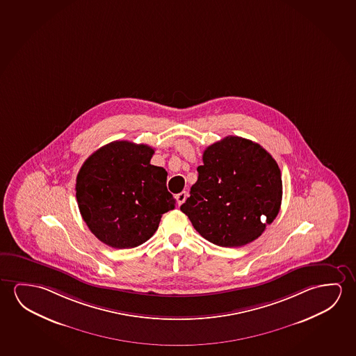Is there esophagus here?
Instances as JSON below:
<instances>
[{"instance_id": "1", "label": "esophagus", "mask_w": 356, "mask_h": 356, "mask_svg": "<svg viewBox=\"0 0 356 356\" xmlns=\"http://www.w3.org/2000/svg\"><path fill=\"white\" fill-rule=\"evenodd\" d=\"M187 198V192L186 191H182L179 193V195H176V200H177V204L179 206H181L182 203L185 202L186 201Z\"/></svg>"}]
</instances>
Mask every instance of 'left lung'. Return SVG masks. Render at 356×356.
Masks as SVG:
<instances>
[{"instance_id":"1","label":"left lung","mask_w":356,"mask_h":356,"mask_svg":"<svg viewBox=\"0 0 356 356\" xmlns=\"http://www.w3.org/2000/svg\"><path fill=\"white\" fill-rule=\"evenodd\" d=\"M202 159L197 182L181 211L216 245L234 248L255 241L279 214V165L257 143L234 136L209 145Z\"/></svg>"}]
</instances>
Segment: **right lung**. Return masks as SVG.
<instances>
[{
  "label": "right lung",
  "mask_w": 356,
  "mask_h": 356,
  "mask_svg": "<svg viewBox=\"0 0 356 356\" xmlns=\"http://www.w3.org/2000/svg\"><path fill=\"white\" fill-rule=\"evenodd\" d=\"M154 149L115 140L96 150L76 177V200L88 229L106 245L136 248L175 208L166 170L150 164Z\"/></svg>",
  "instance_id": "1"
}]
</instances>
